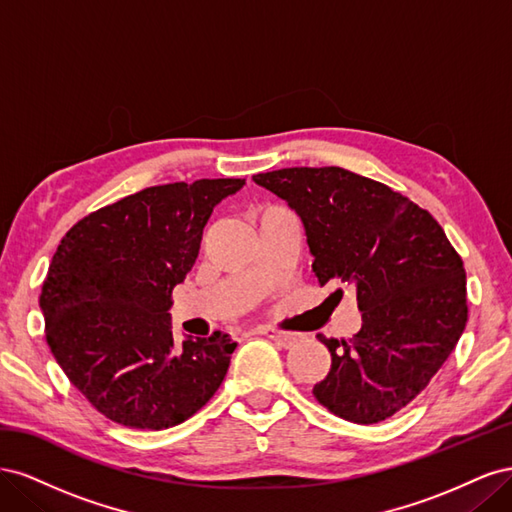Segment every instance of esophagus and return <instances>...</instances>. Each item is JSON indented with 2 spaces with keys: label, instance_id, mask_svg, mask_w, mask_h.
Listing matches in <instances>:
<instances>
[{
  "label": "esophagus",
  "instance_id": "obj_1",
  "mask_svg": "<svg viewBox=\"0 0 512 512\" xmlns=\"http://www.w3.org/2000/svg\"><path fill=\"white\" fill-rule=\"evenodd\" d=\"M260 335H265V337H269V339H273V342H277L280 346H284V348H288V346H292L294 344V337L292 333H284V331H280V329H275V327H260V331H258Z\"/></svg>",
  "mask_w": 512,
  "mask_h": 512
}]
</instances>
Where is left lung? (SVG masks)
Segmentation results:
<instances>
[{
	"mask_svg": "<svg viewBox=\"0 0 512 512\" xmlns=\"http://www.w3.org/2000/svg\"><path fill=\"white\" fill-rule=\"evenodd\" d=\"M254 183L299 215L320 286L354 288L361 329L331 352L314 397L350 423L393 416L421 393L468 322L466 271L431 213L339 166L282 168Z\"/></svg>",
	"mask_w": 512,
	"mask_h": 512,
	"instance_id": "8db88e82",
	"label": "left lung"
}]
</instances>
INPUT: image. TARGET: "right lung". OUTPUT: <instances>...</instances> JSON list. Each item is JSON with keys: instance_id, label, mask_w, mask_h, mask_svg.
<instances>
[{"instance_id": "obj_1", "label": "right lung", "mask_w": 512, "mask_h": 512, "mask_svg": "<svg viewBox=\"0 0 512 512\" xmlns=\"http://www.w3.org/2000/svg\"><path fill=\"white\" fill-rule=\"evenodd\" d=\"M243 185H153L89 213L57 245L40 294L46 342L68 380L111 421L175 427L220 389L237 342L215 331L179 344L168 309L213 207Z\"/></svg>"}]
</instances>
